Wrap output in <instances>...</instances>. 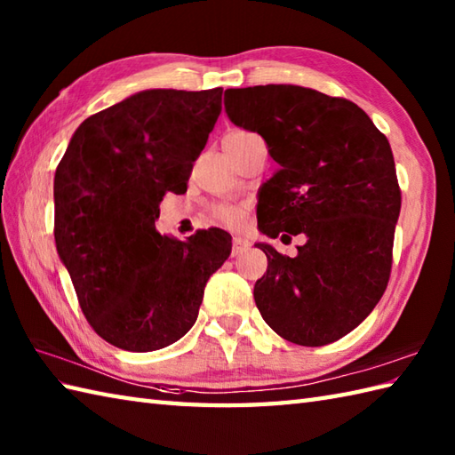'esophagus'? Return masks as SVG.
I'll return each instance as SVG.
<instances>
[{"instance_id":"obj_1","label":"esophagus","mask_w":455,"mask_h":455,"mask_svg":"<svg viewBox=\"0 0 455 455\" xmlns=\"http://www.w3.org/2000/svg\"><path fill=\"white\" fill-rule=\"evenodd\" d=\"M248 246H250V244L246 243L244 238H235V240H233V252H230V254H233L235 258L240 256V254H244L246 250H248Z\"/></svg>"}]
</instances>
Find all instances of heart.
I'll return each instance as SVG.
<instances>
[{
  "label": "heart",
  "mask_w": 455,
  "mask_h": 455,
  "mask_svg": "<svg viewBox=\"0 0 455 455\" xmlns=\"http://www.w3.org/2000/svg\"><path fill=\"white\" fill-rule=\"evenodd\" d=\"M246 134H250V132L235 131V132L227 134L225 139H238V137H246ZM215 215L222 222H227L228 227H238L240 222H243V217H244L243 211H240L238 207H233V205H219V207H215Z\"/></svg>",
  "instance_id": "obj_1"
}]
</instances>
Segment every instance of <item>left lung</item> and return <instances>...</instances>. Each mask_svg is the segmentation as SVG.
<instances>
[{
    "mask_svg": "<svg viewBox=\"0 0 455 455\" xmlns=\"http://www.w3.org/2000/svg\"><path fill=\"white\" fill-rule=\"evenodd\" d=\"M225 111L279 164L258 191L259 233L305 236L293 258L256 244L267 256L258 311L289 342L331 344L373 311L389 282L401 211L389 140L355 103L301 85L227 90Z\"/></svg>",
    "mask_w": 455,
    "mask_h": 455,
    "instance_id": "1",
    "label": "left lung"
}]
</instances>
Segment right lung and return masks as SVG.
<instances>
[{
	"instance_id": "1",
	"label": "right lung",
	"mask_w": 455,
	"mask_h": 455,
	"mask_svg": "<svg viewBox=\"0 0 455 455\" xmlns=\"http://www.w3.org/2000/svg\"><path fill=\"white\" fill-rule=\"evenodd\" d=\"M220 100L222 88L132 93L85 119L56 168L58 256L93 331L121 350L178 342L230 256L220 228L176 240L154 227L162 197L188 189Z\"/></svg>"
}]
</instances>
